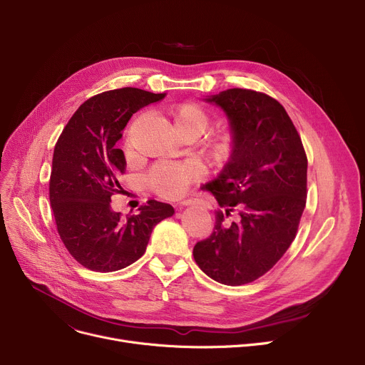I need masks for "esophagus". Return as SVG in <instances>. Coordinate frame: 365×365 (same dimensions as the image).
<instances>
[{
	"label": "esophagus",
	"mask_w": 365,
	"mask_h": 365,
	"mask_svg": "<svg viewBox=\"0 0 365 365\" xmlns=\"http://www.w3.org/2000/svg\"><path fill=\"white\" fill-rule=\"evenodd\" d=\"M193 204H195V201H193V200H185V201H182V202L176 204V208H178V210H180L182 207H186V205H193Z\"/></svg>",
	"instance_id": "1"
}]
</instances>
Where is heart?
<instances>
[{"instance_id": "b5f03b06", "label": "heart", "mask_w": 365, "mask_h": 365, "mask_svg": "<svg viewBox=\"0 0 365 365\" xmlns=\"http://www.w3.org/2000/svg\"><path fill=\"white\" fill-rule=\"evenodd\" d=\"M175 126L180 135L192 133L201 136L211 123L208 111L197 103H182L172 110ZM140 120V118H139ZM237 150L236 135L223 130L208 142V154L217 164H227ZM202 170L193 163H158L147 175L148 186L163 198H179L187 186L201 178Z\"/></svg>"}]
</instances>
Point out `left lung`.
Instances as JSON below:
<instances>
[{
	"label": "left lung",
	"instance_id": "left-lung-1",
	"mask_svg": "<svg viewBox=\"0 0 365 365\" xmlns=\"http://www.w3.org/2000/svg\"><path fill=\"white\" fill-rule=\"evenodd\" d=\"M205 101L229 117L237 150L202 187L220 208L193 258L215 282L240 286L273 269L294 242L307 202L308 160L292 120L267 93L233 88Z\"/></svg>",
	"mask_w": 365,
	"mask_h": 365
}]
</instances>
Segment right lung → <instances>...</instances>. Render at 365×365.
<instances>
[{
    "label": "right lung",
    "instance_id": "obj_1",
    "mask_svg": "<svg viewBox=\"0 0 365 365\" xmlns=\"http://www.w3.org/2000/svg\"><path fill=\"white\" fill-rule=\"evenodd\" d=\"M164 95L138 88L95 95L71 115L56 143L50 202L60 239L85 269L108 273L133 264L147 250L155 225L175 214L172 205L155 200L126 217L110 205L126 170L115 142L133 113Z\"/></svg>",
    "mask_w": 365,
    "mask_h": 365
}]
</instances>
